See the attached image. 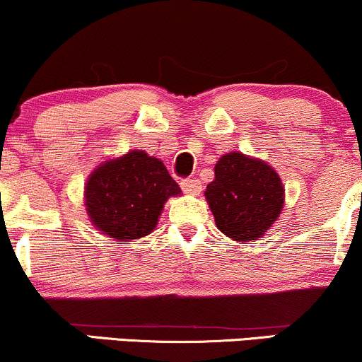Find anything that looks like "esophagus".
<instances>
[{
	"label": "esophagus",
	"mask_w": 362,
	"mask_h": 362,
	"mask_svg": "<svg viewBox=\"0 0 362 362\" xmlns=\"http://www.w3.org/2000/svg\"><path fill=\"white\" fill-rule=\"evenodd\" d=\"M180 187L185 194H190V195H197L202 189L201 182H199L197 178H184V180L180 182Z\"/></svg>",
	"instance_id": "obj_1"
}]
</instances>
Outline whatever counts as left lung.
Returning <instances> with one entry per match:
<instances>
[{
  "label": "left lung",
  "instance_id": "obj_1",
  "mask_svg": "<svg viewBox=\"0 0 362 362\" xmlns=\"http://www.w3.org/2000/svg\"><path fill=\"white\" fill-rule=\"evenodd\" d=\"M214 173L204 195L218 230L236 242L264 235L284 204V187L276 170L233 151L216 163Z\"/></svg>",
  "mask_w": 362,
  "mask_h": 362
}]
</instances>
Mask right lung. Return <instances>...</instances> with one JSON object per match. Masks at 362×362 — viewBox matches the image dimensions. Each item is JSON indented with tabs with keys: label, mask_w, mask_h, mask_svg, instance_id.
I'll list each match as a JSON object with an SVG mask.
<instances>
[{
	"label": "right lung",
	"mask_w": 362,
	"mask_h": 362,
	"mask_svg": "<svg viewBox=\"0 0 362 362\" xmlns=\"http://www.w3.org/2000/svg\"><path fill=\"white\" fill-rule=\"evenodd\" d=\"M178 194L180 187L165 165L134 149L91 173L85 187V206L102 233L126 242L151 233L167 199Z\"/></svg>",
	"instance_id": "obj_1"
}]
</instances>
